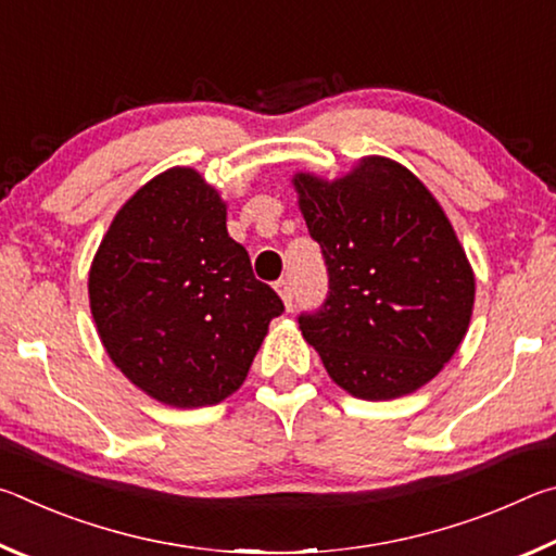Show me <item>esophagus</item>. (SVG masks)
<instances>
[{"label":"esophagus","mask_w":556,"mask_h":556,"mask_svg":"<svg viewBox=\"0 0 556 556\" xmlns=\"http://www.w3.org/2000/svg\"><path fill=\"white\" fill-rule=\"evenodd\" d=\"M277 291H279V296H281V301H285L287 308L294 306V289H291V281L289 279H279L277 281Z\"/></svg>","instance_id":"1"}]
</instances>
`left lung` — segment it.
I'll use <instances>...</instances> for the list:
<instances>
[{
  "label": "left lung",
  "mask_w": 556,
  "mask_h": 556,
  "mask_svg": "<svg viewBox=\"0 0 556 556\" xmlns=\"http://www.w3.org/2000/svg\"><path fill=\"white\" fill-rule=\"evenodd\" d=\"M308 235L321 244L328 296L299 328L353 397L380 402L437 378L464 341L476 279L427 186L384 156L336 181L296 174Z\"/></svg>",
  "instance_id": "8db88e82"
}]
</instances>
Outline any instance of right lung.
Returning <instances> with one entry per match:
<instances>
[{
	"instance_id": "right-lung-1",
	"label": "right lung",
	"mask_w": 556,
	"mask_h": 556,
	"mask_svg": "<svg viewBox=\"0 0 556 556\" xmlns=\"http://www.w3.org/2000/svg\"><path fill=\"white\" fill-rule=\"evenodd\" d=\"M90 312L125 378L172 407H208L240 388L285 312L225 228V203L174 166L122 205L92 260Z\"/></svg>"
}]
</instances>
